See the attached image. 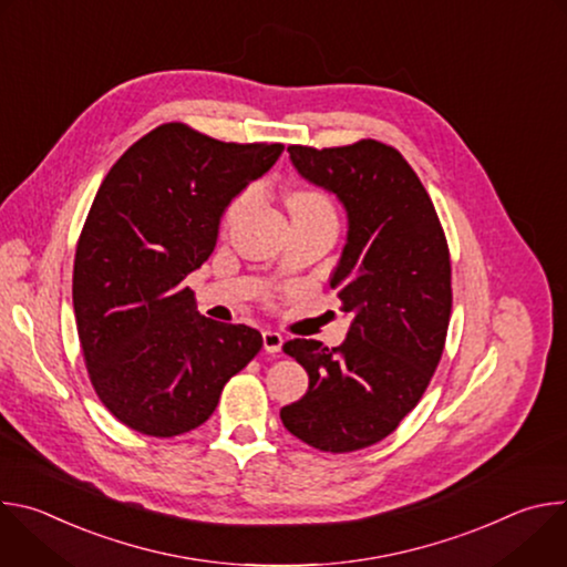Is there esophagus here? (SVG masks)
Instances as JSON below:
<instances>
[{
    "label": "esophagus",
    "instance_id": "obj_1",
    "mask_svg": "<svg viewBox=\"0 0 567 567\" xmlns=\"http://www.w3.org/2000/svg\"><path fill=\"white\" fill-rule=\"evenodd\" d=\"M262 346L267 352L271 354H278L282 350V337L278 332H271V330H265L262 332Z\"/></svg>",
    "mask_w": 567,
    "mask_h": 567
}]
</instances>
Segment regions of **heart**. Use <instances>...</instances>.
Wrapping results in <instances>:
<instances>
[{"instance_id":"b5f03b06","label":"heart","mask_w":567,"mask_h":567,"mask_svg":"<svg viewBox=\"0 0 567 567\" xmlns=\"http://www.w3.org/2000/svg\"><path fill=\"white\" fill-rule=\"evenodd\" d=\"M254 199H256V188H247L245 193H239L228 204L224 221L235 224L241 217V213H245L254 204ZM287 206H289L291 215H320V217L337 219L332 199L318 188H296V190H291L287 195Z\"/></svg>"}]
</instances>
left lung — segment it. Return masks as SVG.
<instances>
[{
    "mask_svg": "<svg viewBox=\"0 0 567 567\" xmlns=\"http://www.w3.org/2000/svg\"><path fill=\"white\" fill-rule=\"evenodd\" d=\"M293 168L339 197L348 241L330 280L352 316L348 339L282 346L309 374L307 394L280 411L285 429L326 453L388 437L422 399L451 318V258L435 206L394 147H287Z\"/></svg>",
    "mask_w": 567,
    "mask_h": 567,
    "instance_id": "1",
    "label": "left lung"
}]
</instances>
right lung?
<instances>
[{
    "label": "right lung",
    "mask_w": 567,
    "mask_h": 567,
    "mask_svg": "<svg viewBox=\"0 0 567 567\" xmlns=\"http://www.w3.org/2000/svg\"><path fill=\"white\" fill-rule=\"evenodd\" d=\"M282 150L164 123L103 179L75 247L73 313L92 385L132 431L175 437L202 426L260 352L258 330L199 316L184 280L213 254L230 199Z\"/></svg>",
    "instance_id": "obj_1"
}]
</instances>
